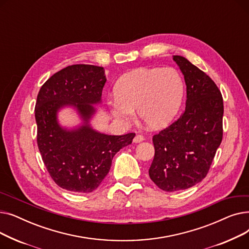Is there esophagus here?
I'll return each mask as SVG.
<instances>
[{
  "label": "esophagus",
  "instance_id": "esophagus-1",
  "mask_svg": "<svg viewBox=\"0 0 249 249\" xmlns=\"http://www.w3.org/2000/svg\"><path fill=\"white\" fill-rule=\"evenodd\" d=\"M143 140H144V137H143V135L138 134V135H136V136L134 137L133 142H135V143H139V142H141V141H143Z\"/></svg>",
  "mask_w": 249,
  "mask_h": 249
}]
</instances>
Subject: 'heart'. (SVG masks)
<instances>
[{"label":"heart","instance_id":"obj_1","mask_svg":"<svg viewBox=\"0 0 249 249\" xmlns=\"http://www.w3.org/2000/svg\"><path fill=\"white\" fill-rule=\"evenodd\" d=\"M114 97L111 113L116 119L131 121L137 110L148 127L159 129L178 114L184 97V82L174 68L138 69L118 81Z\"/></svg>","mask_w":249,"mask_h":249}]
</instances>
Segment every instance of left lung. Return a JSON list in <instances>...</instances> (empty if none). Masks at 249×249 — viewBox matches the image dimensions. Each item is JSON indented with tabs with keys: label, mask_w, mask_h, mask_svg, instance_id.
Returning <instances> with one entry per match:
<instances>
[{
	"label": "left lung",
	"mask_w": 249,
	"mask_h": 249,
	"mask_svg": "<svg viewBox=\"0 0 249 249\" xmlns=\"http://www.w3.org/2000/svg\"><path fill=\"white\" fill-rule=\"evenodd\" d=\"M187 86L185 112L152 138L149 177L165 192L189 189L207 176L223 137V98L212 78L174 55Z\"/></svg>",
	"instance_id": "1"
}]
</instances>
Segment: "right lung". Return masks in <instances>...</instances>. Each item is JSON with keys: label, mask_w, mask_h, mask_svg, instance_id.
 <instances>
[{"label": "right lung", "mask_w": 249, "mask_h": 249, "mask_svg": "<svg viewBox=\"0 0 249 249\" xmlns=\"http://www.w3.org/2000/svg\"><path fill=\"white\" fill-rule=\"evenodd\" d=\"M106 81L104 68L73 64L50 76L38 93L37 145L51 178L67 191H95L108 175L114 155L135 136L107 135L89 126L96 112L93 105L101 103ZM65 106L77 109L84 121L82 126L68 130L58 124L57 112Z\"/></svg>", "instance_id": "1"}]
</instances>
